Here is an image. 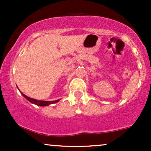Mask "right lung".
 I'll list each match as a JSON object with an SVG mask.
<instances>
[{"label": "right lung", "instance_id": "add662e5", "mask_svg": "<svg viewBox=\"0 0 151 151\" xmlns=\"http://www.w3.org/2000/svg\"><path fill=\"white\" fill-rule=\"evenodd\" d=\"M21 93L22 94V96H24V97L27 99L28 101H30L31 103L34 104H36L37 106H48L50 104H55L56 103V102L59 101V100H57V101H39V100H36L35 99H32V98H30L28 97V96H27L26 95L24 94L23 93L21 92Z\"/></svg>", "mask_w": 151, "mask_h": 151}]
</instances>
